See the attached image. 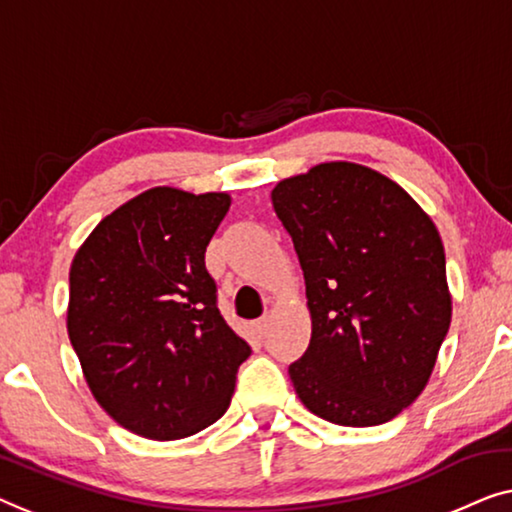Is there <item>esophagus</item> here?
<instances>
[{
    "label": "esophagus",
    "mask_w": 512,
    "mask_h": 512,
    "mask_svg": "<svg viewBox=\"0 0 512 512\" xmlns=\"http://www.w3.org/2000/svg\"><path fill=\"white\" fill-rule=\"evenodd\" d=\"M251 332H254L256 337H263L265 330H268V318H258V321H251Z\"/></svg>",
    "instance_id": "obj_1"
}]
</instances>
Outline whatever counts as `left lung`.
Instances as JSON below:
<instances>
[{"mask_svg":"<svg viewBox=\"0 0 512 512\" xmlns=\"http://www.w3.org/2000/svg\"><path fill=\"white\" fill-rule=\"evenodd\" d=\"M272 205L307 286L311 339L288 367L300 402L335 425H383L425 390L453 318L434 221L353 161L286 177Z\"/></svg>","mask_w":512,"mask_h":512,"instance_id":"8db88e82","label":"left lung"}]
</instances>
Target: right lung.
I'll list each match as a JSON object with an SVG mask.
<instances>
[{"instance_id":"obj_1","label":"right lung","mask_w":512,"mask_h":512,"mask_svg":"<svg viewBox=\"0 0 512 512\" xmlns=\"http://www.w3.org/2000/svg\"><path fill=\"white\" fill-rule=\"evenodd\" d=\"M226 191L154 187L80 244L66 330L92 395L129 432L175 441L224 416L251 348L217 309L205 249Z\"/></svg>"}]
</instances>
